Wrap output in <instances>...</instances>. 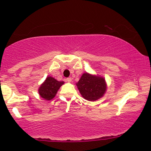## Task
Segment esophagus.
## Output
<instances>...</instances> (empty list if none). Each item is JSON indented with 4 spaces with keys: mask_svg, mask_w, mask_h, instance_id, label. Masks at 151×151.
<instances>
[{
    "mask_svg": "<svg viewBox=\"0 0 151 151\" xmlns=\"http://www.w3.org/2000/svg\"><path fill=\"white\" fill-rule=\"evenodd\" d=\"M66 80H67V82H71L72 81V78H67V79H66Z\"/></svg>",
    "mask_w": 151,
    "mask_h": 151,
    "instance_id": "esophagus-1",
    "label": "esophagus"
}]
</instances>
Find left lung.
<instances>
[{
	"instance_id": "8db88e82",
	"label": "left lung",
	"mask_w": 151,
	"mask_h": 151,
	"mask_svg": "<svg viewBox=\"0 0 151 151\" xmlns=\"http://www.w3.org/2000/svg\"><path fill=\"white\" fill-rule=\"evenodd\" d=\"M78 90L84 99L96 101L104 96L106 91V84L104 78L84 73L76 83Z\"/></svg>"
}]
</instances>
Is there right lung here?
<instances>
[{
    "label": "right lung",
    "instance_id": "right-lung-1",
    "mask_svg": "<svg viewBox=\"0 0 151 151\" xmlns=\"http://www.w3.org/2000/svg\"><path fill=\"white\" fill-rule=\"evenodd\" d=\"M63 84V81H58L49 76L39 87L38 93L41 98L47 100H51L55 96L58 91Z\"/></svg>",
    "mask_w": 151,
    "mask_h": 151
}]
</instances>
